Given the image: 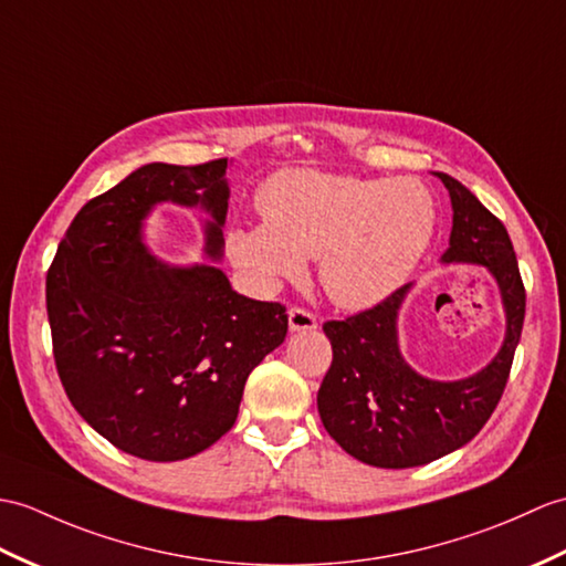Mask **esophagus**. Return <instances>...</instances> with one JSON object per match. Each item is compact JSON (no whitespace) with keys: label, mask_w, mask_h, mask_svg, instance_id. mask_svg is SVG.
I'll return each instance as SVG.
<instances>
[{"label":"esophagus","mask_w":566,"mask_h":566,"mask_svg":"<svg viewBox=\"0 0 566 566\" xmlns=\"http://www.w3.org/2000/svg\"><path fill=\"white\" fill-rule=\"evenodd\" d=\"M318 327V321L313 318V313L304 308H289V331L292 333H308Z\"/></svg>","instance_id":"esophagus-1"}]
</instances>
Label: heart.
Wrapping results in <instances>:
<instances>
[{"instance_id":"b5f03b06","label":"heart","mask_w":566,"mask_h":566,"mask_svg":"<svg viewBox=\"0 0 566 566\" xmlns=\"http://www.w3.org/2000/svg\"><path fill=\"white\" fill-rule=\"evenodd\" d=\"M265 221L227 233V253L260 292L306 274L347 311L378 306L410 280L437 229L431 192L412 178H357L282 170L258 192Z\"/></svg>"}]
</instances>
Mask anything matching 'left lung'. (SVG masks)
I'll use <instances>...</instances> for the list:
<instances>
[{"mask_svg":"<svg viewBox=\"0 0 566 566\" xmlns=\"http://www.w3.org/2000/svg\"><path fill=\"white\" fill-rule=\"evenodd\" d=\"M433 176L449 190L453 209L441 265L488 270L502 296L506 331L488 366L437 380L415 371L400 349V308L415 284L347 321L323 325L333 345L331 371L318 390L323 427L349 455L376 468L427 465L475 439L502 398L521 339L525 292L504 223L463 182Z\"/></svg>","mask_w":566,"mask_h":566,"instance_id":"8db88e82","label":"left lung"}]
</instances>
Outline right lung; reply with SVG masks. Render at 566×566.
<instances>
[{
	"label": "right lung",
	"mask_w": 566,
	"mask_h": 566,
	"mask_svg": "<svg viewBox=\"0 0 566 566\" xmlns=\"http://www.w3.org/2000/svg\"><path fill=\"white\" fill-rule=\"evenodd\" d=\"M227 159L147 164L86 202L48 272V318L64 390L117 449L168 463L227 433L255 366L286 337L280 304L235 294L217 262ZM159 203L202 208V263L176 266L143 241Z\"/></svg>",
	"instance_id": "1"
}]
</instances>
